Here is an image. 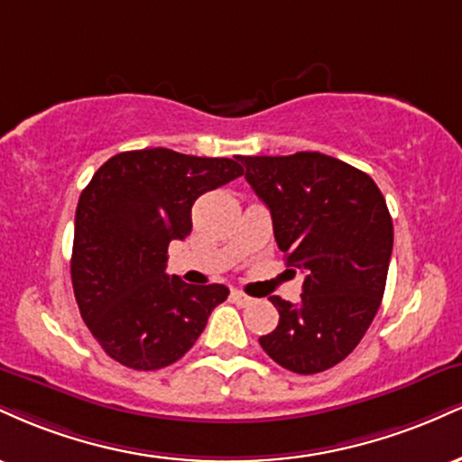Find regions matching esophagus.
Masks as SVG:
<instances>
[{
  "mask_svg": "<svg viewBox=\"0 0 462 462\" xmlns=\"http://www.w3.org/2000/svg\"><path fill=\"white\" fill-rule=\"evenodd\" d=\"M232 300H235L238 306H249L254 301V298H249L243 291H232Z\"/></svg>",
  "mask_w": 462,
  "mask_h": 462,
  "instance_id": "34e87169",
  "label": "esophagus"
}]
</instances>
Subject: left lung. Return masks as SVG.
<instances>
[{
  "label": "left lung",
  "mask_w": 462,
  "mask_h": 462,
  "mask_svg": "<svg viewBox=\"0 0 462 462\" xmlns=\"http://www.w3.org/2000/svg\"><path fill=\"white\" fill-rule=\"evenodd\" d=\"M272 213L289 267L306 273L298 304L273 295L278 328L258 338L280 367L319 374L352 354L383 301L393 221L367 173L319 152L243 156Z\"/></svg>",
  "instance_id": "obj_1"
}]
</instances>
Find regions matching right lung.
<instances>
[{
    "label": "right lung",
    "instance_id": "obj_1",
    "mask_svg": "<svg viewBox=\"0 0 462 462\" xmlns=\"http://www.w3.org/2000/svg\"><path fill=\"white\" fill-rule=\"evenodd\" d=\"M243 156L199 158L164 147L121 152L95 171L76 210L71 282L104 352L136 371L180 360L204 332L224 284L167 275V247L190 235V208L238 176Z\"/></svg>",
    "mask_w": 462,
    "mask_h": 462
}]
</instances>
